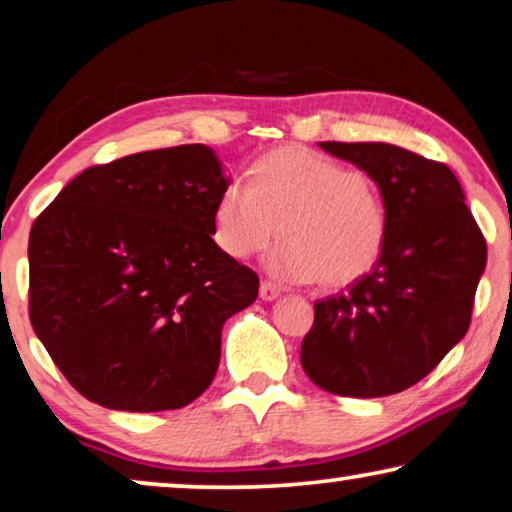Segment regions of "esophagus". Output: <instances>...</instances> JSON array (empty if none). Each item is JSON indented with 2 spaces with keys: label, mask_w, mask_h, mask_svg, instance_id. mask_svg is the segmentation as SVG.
Wrapping results in <instances>:
<instances>
[{
  "label": "esophagus",
  "mask_w": 512,
  "mask_h": 512,
  "mask_svg": "<svg viewBox=\"0 0 512 512\" xmlns=\"http://www.w3.org/2000/svg\"><path fill=\"white\" fill-rule=\"evenodd\" d=\"M279 293H282V289H279L277 284L272 282H261V298L263 300H275Z\"/></svg>",
  "instance_id": "obj_1"
}]
</instances>
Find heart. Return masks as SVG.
Returning a JSON list of instances; mask_svg holds the SVG:
<instances>
[{"instance_id":"1","label":"heart","mask_w":512,"mask_h":512,"mask_svg":"<svg viewBox=\"0 0 512 512\" xmlns=\"http://www.w3.org/2000/svg\"><path fill=\"white\" fill-rule=\"evenodd\" d=\"M270 268L291 282L340 289L366 277L387 244V207L356 167L310 149H279L230 179L216 200L214 240L235 261L275 240Z\"/></svg>"}]
</instances>
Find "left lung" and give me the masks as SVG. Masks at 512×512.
Wrapping results in <instances>:
<instances>
[{
  "label": "left lung",
  "instance_id": "8db88e82",
  "mask_svg": "<svg viewBox=\"0 0 512 512\" xmlns=\"http://www.w3.org/2000/svg\"><path fill=\"white\" fill-rule=\"evenodd\" d=\"M319 146L380 188L387 244L373 272L314 303L300 363L328 394H398L466 335L487 242L445 163L382 142Z\"/></svg>",
  "mask_w": 512,
  "mask_h": 512
}]
</instances>
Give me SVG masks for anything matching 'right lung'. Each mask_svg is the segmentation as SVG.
<instances>
[{
    "instance_id": "obj_1",
    "label": "right lung",
    "mask_w": 512,
    "mask_h": 512,
    "mask_svg": "<svg viewBox=\"0 0 512 512\" xmlns=\"http://www.w3.org/2000/svg\"><path fill=\"white\" fill-rule=\"evenodd\" d=\"M226 184L205 144L132 153L83 170L32 223V328L88 401L177 410L212 384L223 324L258 296L212 240Z\"/></svg>"
}]
</instances>
